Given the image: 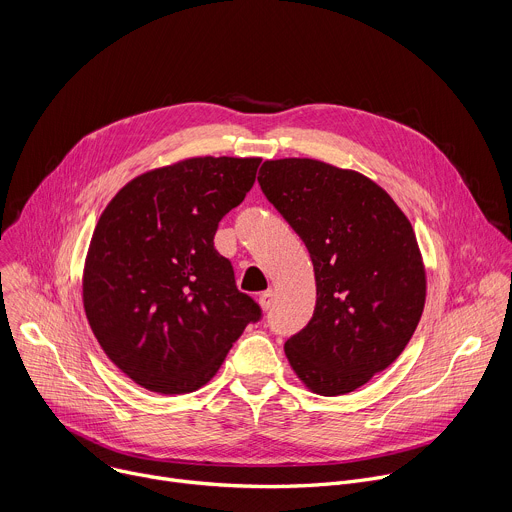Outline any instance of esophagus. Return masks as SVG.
<instances>
[{
  "label": "esophagus",
  "instance_id": "34e87169",
  "mask_svg": "<svg viewBox=\"0 0 512 512\" xmlns=\"http://www.w3.org/2000/svg\"><path fill=\"white\" fill-rule=\"evenodd\" d=\"M273 300H275V296H273V291H271V289L263 291V294L259 296V304H261V308H263V310H271Z\"/></svg>",
  "mask_w": 512,
  "mask_h": 512
}]
</instances>
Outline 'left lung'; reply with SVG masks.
Instances as JSON below:
<instances>
[{
    "instance_id": "left-lung-1",
    "label": "left lung",
    "mask_w": 512,
    "mask_h": 512,
    "mask_svg": "<svg viewBox=\"0 0 512 512\" xmlns=\"http://www.w3.org/2000/svg\"><path fill=\"white\" fill-rule=\"evenodd\" d=\"M257 182L314 263L312 320L283 346L291 369L314 393L346 395L395 362L419 324L411 223L373 180L318 160L263 162Z\"/></svg>"
}]
</instances>
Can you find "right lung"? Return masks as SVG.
Returning <instances> with one entry per match:
<instances>
[{
  "instance_id": "obj_1",
  "label": "right lung",
  "mask_w": 512,
  "mask_h": 512,
  "mask_svg": "<svg viewBox=\"0 0 512 512\" xmlns=\"http://www.w3.org/2000/svg\"><path fill=\"white\" fill-rule=\"evenodd\" d=\"M259 158H192L131 180L91 239L83 300L93 334L137 385H206L261 306L214 249L223 216L255 184Z\"/></svg>"
}]
</instances>
